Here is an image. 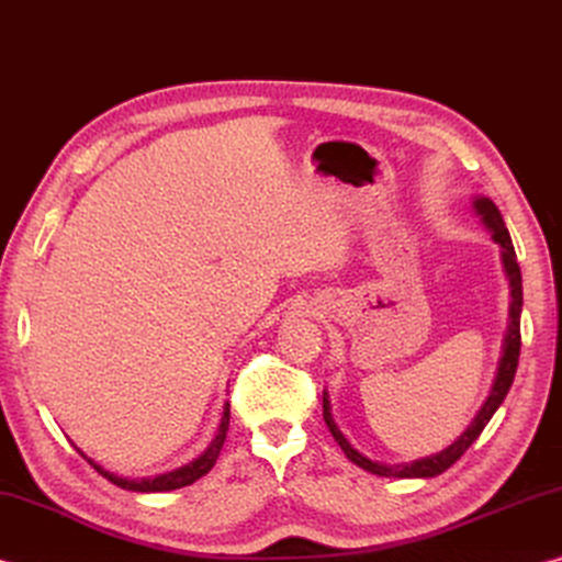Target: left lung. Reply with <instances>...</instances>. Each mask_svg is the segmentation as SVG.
Wrapping results in <instances>:
<instances>
[{
	"label": "left lung",
	"mask_w": 562,
	"mask_h": 562,
	"mask_svg": "<svg viewBox=\"0 0 562 562\" xmlns=\"http://www.w3.org/2000/svg\"><path fill=\"white\" fill-rule=\"evenodd\" d=\"M473 213L481 217V223L486 231L491 233V240L501 247V262H503V272H506L508 288H510V304H508V329L506 337H503V351H501V361H498V372L496 379H493V386L488 392V398L483 402L479 408V414L473 416V422L469 424L459 439H456L449 449H443L439 453L424 456V459L408 461V463H379L367 459L364 453H359L355 446L347 441V436L339 431V426L331 416V406H329V392L325 389L322 392V408H325V424L327 429L335 436V441L339 443V449L345 451L347 459L351 463H357L359 469H364L374 475H386V479H434V475L443 473L446 469L461 459L465 449L479 439L481 431L486 429V424L491 422V416L498 412V406L506 398L508 389L513 384V376H516L518 369V357H520V310H522V280H520V268L516 260V250H513L508 227L503 223V215L496 207V203L491 198L475 195L473 198Z\"/></svg>",
	"instance_id": "8db88e82"
}]
</instances>
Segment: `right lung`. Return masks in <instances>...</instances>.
<instances>
[{"label":"right lung","instance_id":"right-lung-1","mask_svg":"<svg viewBox=\"0 0 562 562\" xmlns=\"http://www.w3.org/2000/svg\"><path fill=\"white\" fill-rule=\"evenodd\" d=\"M227 426H231V404L223 406V418H221V426H217V434L215 439L211 441V446L198 456V459H193L186 465H180V469H173L168 473H160V475H148V479H123V475H116L103 469L101 463H97L93 459H89L87 453H83L81 449L79 451L83 459H87L93 469H97L103 479H109L113 486H119L123 491H136V493H160V491H176V488H183V486H190V483H195L201 475H205L207 471L213 469L217 456H221V449L225 443V434H227Z\"/></svg>","mask_w":562,"mask_h":562}]
</instances>
